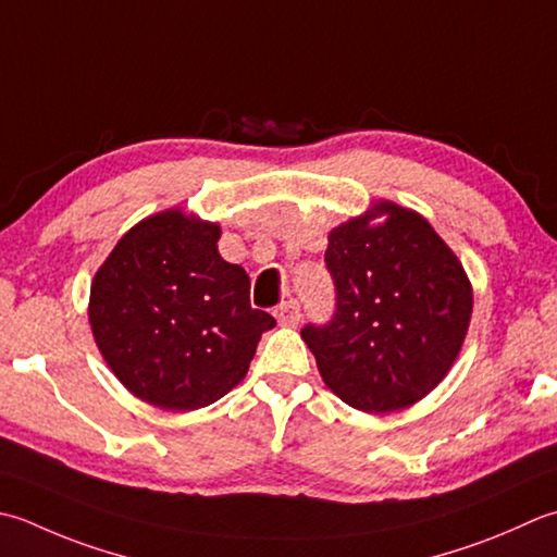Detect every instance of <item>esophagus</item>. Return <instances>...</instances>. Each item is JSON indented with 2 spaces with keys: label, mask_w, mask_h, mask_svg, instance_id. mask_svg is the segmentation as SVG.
I'll return each instance as SVG.
<instances>
[{
  "label": "esophagus",
  "mask_w": 557,
  "mask_h": 557,
  "mask_svg": "<svg viewBox=\"0 0 557 557\" xmlns=\"http://www.w3.org/2000/svg\"><path fill=\"white\" fill-rule=\"evenodd\" d=\"M275 319L280 325H287V329H294L301 321V309H299V301L297 299H289V301H282L280 307L275 309Z\"/></svg>",
  "instance_id": "obj_1"
}]
</instances>
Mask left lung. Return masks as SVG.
I'll use <instances>...</instances> for the list:
<instances>
[{
  "label": "left lung",
  "instance_id": "left-lung-1",
  "mask_svg": "<svg viewBox=\"0 0 557 557\" xmlns=\"http://www.w3.org/2000/svg\"><path fill=\"white\" fill-rule=\"evenodd\" d=\"M325 265L335 315L301 331L323 384L372 416L410 408L437 388L466 341L473 287L432 224L376 200L331 228Z\"/></svg>",
  "mask_w": 557,
  "mask_h": 557
}]
</instances>
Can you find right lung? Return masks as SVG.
<instances>
[{
  "instance_id": "1",
  "label": "right lung",
  "mask_w": 557,
  "mask_h": 557,
  "mask_svg": "<svg viewBox=\"0 0 557 557\" xmlns=\"http://www.w3.org/2000/svg\"><path fill=\"white\" fill-rule=\"evenodd\" d=\"M222 228L171 207L137 222L96 270L89 323L129 394L161 410L210 406L244 381L260 335L250 280L216 250Z\"/></svg>"
}]
</instances>
